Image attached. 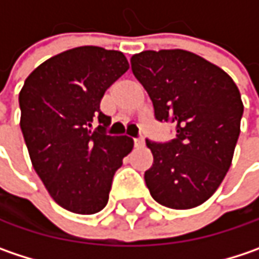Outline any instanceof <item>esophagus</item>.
I'll return each instance as SVG.
<instances>
[{"label":"esophagus","instance_id":"obj_1","mask_svg":"<svg viewBox=\"0 0 259 259\" xmlns=\"http://www.w3.org/2000/svg\"><path fill=\"white\" fill-rule=\"evenodd\" d=\"M143 144H144V140H143V139H136V140H134V146H136V147H141Z\"/></svg>","mask_w":259,"mask_h":259}]
</instances>
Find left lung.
Masks as SVG:
<instances>
[{"label": "left lung", "mask_w": 259, "mask_h": 259, "mask_svg": "<svg viewBox=\"0 0 259 259\" xmlns=\"http://www.w3.org/2000/svg\"><path fill=\"white\" fill-rule=\"evenodd\" d=\"M134 76L147 91L157 120H171L169 143L146 140L153 155L144 172L157 203L192 209L212 196L227 174L240 134L243 103L221 67L186 50H147L131 57Z\"/></svg>", "instance_id": "1"}]
</instances>
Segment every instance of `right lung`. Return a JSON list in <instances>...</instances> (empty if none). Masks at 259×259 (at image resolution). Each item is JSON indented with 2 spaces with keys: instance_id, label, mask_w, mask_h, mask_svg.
I'll list each match as a JSON object with an SVG mask.
<instances>
[{
  "instance_id": "add662e5",
  "label": "right lung",
  "mask_w": 259,
  "mask_h": 259,
  "mask_svg": "<svg viewBox=\"0 0 259 259\" xmlns=\"http://www.w3.org/2000/svg\"><path fill=\"white\" fill-rule=\"evenodd\" d=\"M128 69L120 51L76 47L41 63L20 90L30 162L54 202L70 212H100L122 159L133 150V139L103 133L110 118L100 112L106 90ZM96 119L101 125L93 132Z\"/></svg>"
}]
</instances>
